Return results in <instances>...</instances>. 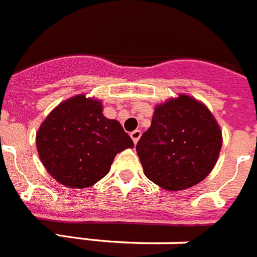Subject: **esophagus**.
<instances>
[{
    "label": "esophagus",
    "instance_id": "1",
    "mask_svg": "<svg viewBox=\"0 0 257 257\" xmlns=\"http://www.w3.org/2000/svg\"><path fill=\"white\" fill-rule=\"evenodd\" d=\"M141 135H142L141 130H134V131H133V133H131V134H130L131 139H133V141H134L135 145H137V143H138L139 138H141Z\"/></svg>",
    "mask_w": 257,
    "mask_h": 257
}]
</instances>
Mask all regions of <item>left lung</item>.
<instances>
[{
	"instance_id": "left-lung-1",
	"label": "left lung",
	"mask_w": 257,
	"mask_h": 257,
	"mask_svg": "<svg viewBox=\"0 0 257 257\" xmlns=\"http://www.w3.org/2000/svg\"><path fill=\"white\" fill-rule=\"evenodd\" d=\"M221 142L220 127L207 106L180 94L155 107L137 153L151 182L163 190L180 191L212 171Z\"/></svg>"
}]
</instances>
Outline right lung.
Segmentation results:
<instances>
[{
    "label": "right lung",
    "mask_w": 257,
    "mask_h": 257,
    "mask_svg": "<svg viewBox=\"0 0 257 257\" xmlns=\"http://www.w3.org/2000/svg\"><path fill=\"white\" fill-rule=\"evenodd\" d=\"M102 111L100 100L79 94L59 103L41 124L38 155L63 186L91 187L107 175L116 154L134 147L120 123Z\"/></svg>",
    "instance_id": "add662e5"
}]
</instances>
